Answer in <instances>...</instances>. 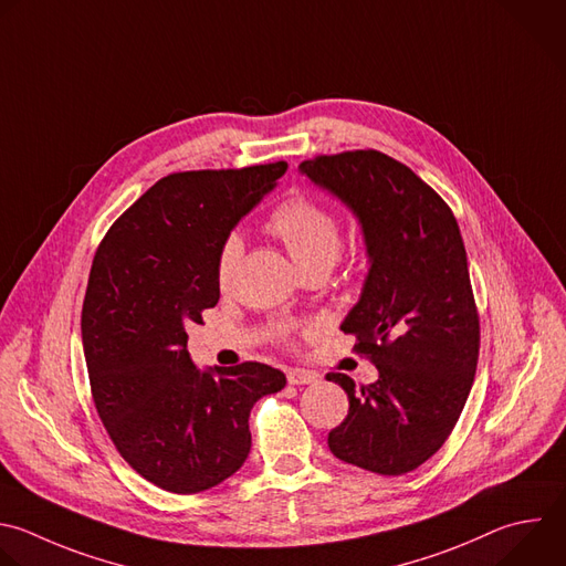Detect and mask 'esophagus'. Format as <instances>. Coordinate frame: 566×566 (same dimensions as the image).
Listing matches in <instances>:
<instances>
[{
	"mask_svg": "<svg viewBox=\"0 0 566 566\" xmlns=\"http://www.w3.org/2000/svg\"><path fill=\"white\" fill-rule=\"evenodd\" d=\"M286 378H289V385H313V382H317V375L315 373L300 370V368L289 370Z\"/></svg>",
	"mask_w": 566,
	"mask_h": 566,
	"instance_id": "34e87169",
	"label": "esophagus"
}]
</instances>
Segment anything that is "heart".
<instances>
[{"label":"heart","instance_id":"b5f03b06","mask_svg":"<svg viewBox=\"0 0 566 566\" xmlns=\"http://www.w3.org/2000/svg\"><path fill=\"white\" fill-rule=\"evenodd\" d=\"M266 229L286 244L304 273L319 266L331 269L342 253L344 240L337 216L306 196H293L277 205L266 220ZM242 251L244 242L238 233H231L222 242L216 260V280L220 289L233 284Z\"/></svg>","mask_w":566,"mask_h":566}]
</instances>
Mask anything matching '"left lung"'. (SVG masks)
Segmentation results:
<instances>
[{
  "label": "left lung",
  "instance_id": "1",
  "mask_svg": "<svg viewBox=\"0 0 566 566\" xmlns=\"http://www.w3.org/2000/svg\"><path fill=\"white\" fill-rule=\"evenodd\" d=\"M300 168L359 218L370 258L342 331L380 378L355 387L344 373L326 375L348 396L328 449L359 469L405 475L447 442L475 378L480 315L460 227L424 179L375 148L315 155Z\"/></svg>",
  "mask_w": 566,
  "mask_h": 566
}]
</instances>
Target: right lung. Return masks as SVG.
<instances>
[{
	"mask_svg": "<svg viewBox=\"0 0 566 566\" xmlns=\"http://www.w3.org/2000/svg\"><path fill=\"white\" fill-rule=\"evenodd\" d=\"M286 161L170 172L108 229L82 306L91 396L119 455L155 486L191 495L249 458L253 405L284 389L260 361L200 373L186 328L220 300L216 260Z\"/></svg>",
	"mask_w": 566,
	"mask_h": 566,
	"instance_id": "1",
	"label": "right lung"
}]
</instances>
